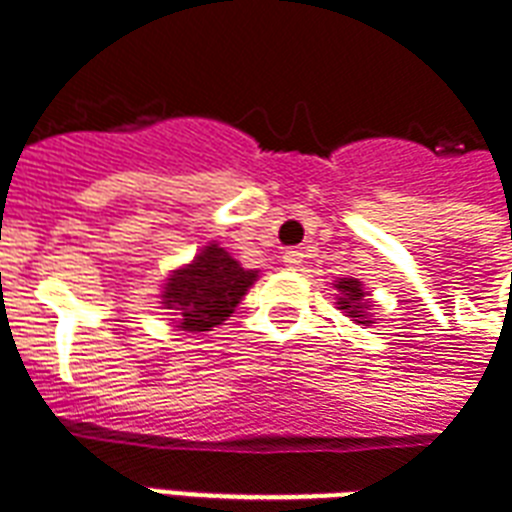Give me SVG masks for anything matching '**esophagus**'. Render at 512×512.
<instances>
[{"label":"esophagus","mask_w":512,"mask_h":512,"mask_svg":"<svg viewBox=\"0 0 512 512\" xmlns=\"http://www.w3.org/2000/svg\"><path fill=\"white\" fill-rule=\"evenodd\" d=\"M282 263H284V268L298 271L300 263H303V252H300V249H287V252L282 255Z\"/></svg>","instance_id":"esophagus-1"}]
</instances>
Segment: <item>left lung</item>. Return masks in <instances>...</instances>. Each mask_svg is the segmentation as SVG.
I'll return each mask as SVG.
<instances>
[{"instance_id":"1","label":"left lung","mask_w":512,"mask_h":512,"mask_svg":"<svg viewBox=\"0 0 512 512\" xmlns=\"http://www.w3.org/2000/svg\"><path fill=\"white\" fill-rule=\"evenodd\" d=\"M335 290L341 292L338 295V308H341L346 317H351V322H360V325H370V298L362 282L357 279H341L335 284Z\"/></svg>"}]
</instances>
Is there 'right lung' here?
Instances as JSON below:
<instances>
[{
  "label": "right lung",
  "instance_id": "right-lung-1",
  "mask_svg": "<svg viewBox=\"0 0 512 512\" xmlns=\"http://www.w3.org/2000/svg\"><path fill=\"white\" fill-rule=\"evenodd\" d=\"M257 282V271L241 268L220 244H206L193 263L169 273L163 284V306L185 333H206L236 311L241 298Z\"/></svg>",
  "mask_w": 512,
  "mask_h": 512
}]
</instances>
